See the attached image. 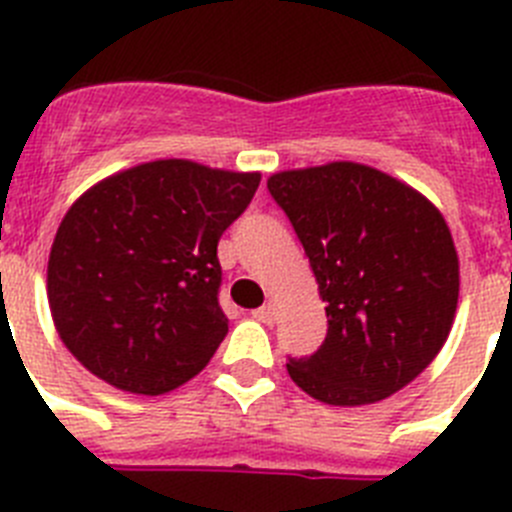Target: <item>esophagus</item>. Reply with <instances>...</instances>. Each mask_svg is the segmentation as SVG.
Returning a JSON list of instances; mask_svg holds the SVG:
<instances>
[{
  "label": "esophagus",
  "mask_w": 512,
  "mask_h": 512,
  "mask_svg": "<svg viewBox=\"0 0 512 512\" xmlns=\"http://www.w3.org/2000/svg\"><path fill=\"white\" fill-rule=\"evenodd\" d=\"M253 318L256 320H261V323H266V325H271L274 323V320H277V305H264V307H259V310H253Z\"/></svg>",
  "instance_id": "obj_1"
}]
</instances>
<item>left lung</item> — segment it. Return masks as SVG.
Wrapping results in <instances>:
<instances>
[{
  "label": "left lung",
  "instance_id": "8db88e82",
  "mask_svg": "<svg viewBox=\"0 0 512 512\" xmlns=\"http://www.w3.org/2000/svg\"><path fill=\"white\" fill-rule=\"evenodd\" d=\"M328 315L310 359H289L315 400L359 408L387 400L431 364L459 305V256L425 194L366 164L330 161L269 176Z\"/></svg>",
  "mask_w": 512,
  "mask_h": 512
}]
</instances>
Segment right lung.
Here are the masks:
<instances>
[{
    "instance_id": "obj_1",
    "label": "right lung",
    "mask_w": 512,
    "mask_h": 512,
    "mask_svg": "<svg viewBox=\"0 0 512 512\" xmlns=\"http://www.w3.org/2000/svg\"><path fill=\"white\" fill-rule=\"evenodd\" d=\"M259 182V171L158 158L81 194L53 238L48 305L84 369L151 397L205 369L228 333L217 241Z\"/></svg>"
}]
</instances>
